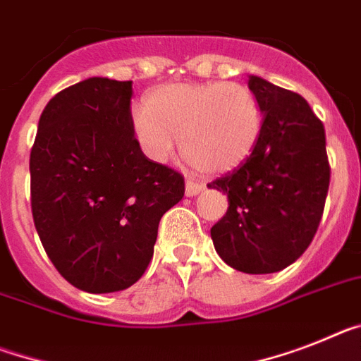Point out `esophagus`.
Segmentation results:
<instances>
[{
    "mask_svg": "<svg viewBox=\"0 0 361 361\" xmlns=\"http://www.w3.org/2000/svg\"><path fill=\"white\" fill-rule=\"evenodd\" d=\"M204 189H205V185L204 183H200V181H192V180L185 181V195L187 196L200 195V192H202Z\"/></svg>",
    "mask_w": 361,
    "mask_h": 361,
    "instance_id": "obj_1",
    "label": "esophagus"
}]
</instances>
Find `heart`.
<instances>
[{"label":"heart","mask_w":361,"mask_h":361,"mask_svg":"<svg viewBox=\"0 0 361 361\" xmlns=\"http://www.w3.org/2000/svg\"><path fill=\"white\" fill-rule=\"evenodd\" d=\"M262 108L237 82L169 84L134 108V132L147 156L166 161L181 139L185 161L202 172H227L255 148Z\"/></svg>","instance_id":"b5f03b06"}]
</instances>
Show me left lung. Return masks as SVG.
Wrapping results in <instances>:
<instances>
[{"mask_svg": "<svg viewBox=\"0 0 361 361\" xmlns=\"http://www.w3.org/2000/svg\"><path fill=\"white\" fill-rule=\"evenodd\" d=\"M250 90L262 108L253 152L207 187L229 200L211 227L214 250L244 274H274L310 246L330 183L325 126L299 93L251 75Z\"/></svg>", "mask_w": 361, "mask_h": 361, "instance_id": "1", "label": "left lung"}]
</instances>
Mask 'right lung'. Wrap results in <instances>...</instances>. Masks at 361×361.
<instances>
[{
  "label": "right lung",
  "mask_w": 361,
  "mask_h": 361,
  "mask_svg": "<svg viewBox=\"0 0 361 361\" xmlns=\"http://www.w3.org/2000/svg\"><path fill=\"white\" fill-rule=\"evenodd\" d=\"M132 80L92 77L47 102L31 150V207L54 268L90 293L126 290L154 255L183 176L134 137Z\"/></svg>",
  "instance_id": "1"
}]
</instances>
